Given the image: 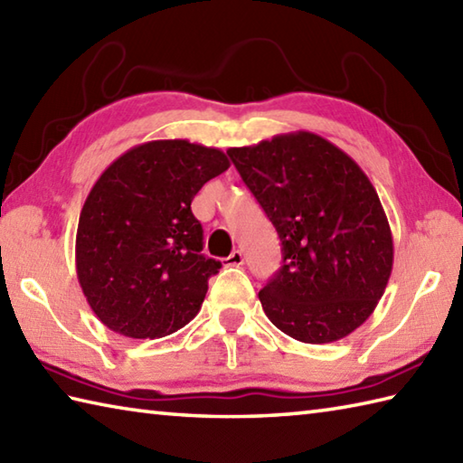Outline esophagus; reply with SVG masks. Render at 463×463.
<instances>
[{
    "label": "esophagus",
    "instance_id": "esophagus-1",
    "mask_svg": "<svg viewBox=\"0 0 463 463\" xmlns=\"http://www.w3.org/2000/svg\"><path fill=\"white\" fill-rule=\"evenodd\" d=\"M242 262H244V252L242 250H232L231 252V257L229 259H226V265H232V267H241L242 265Z\"/></svg>",
    "mask_w": 463,
    "mask_h": 463
}]
</instances>
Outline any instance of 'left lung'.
Instances as JSON below:
<instances>
[{"label":"left lung","mask_w":463,"mask_h":463,"mask_svg":"<svg viewBox=\"0 0 463 463\" xmlns=\"http://www.w3.org/2000/svg\"><path fill=\"white\" fill-rule=\"evenodd\" d=\"M226 154L283 244V267L259 293L262 311L297 341L347 337L375 311L393 269L371 180L349 154L303 130Z\"/></svg>","instance_id":"1"}]
</instances>
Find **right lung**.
Listing matches in <instances>:
<instances>
[{
	"label": "right lung",
	"instance_id": "obj_1",
	"mask_svg": "<svg viewBox=\"0 0 463 463\" xmlns=\"http://www.w3.org/2000/svg\"><path fill=\"white\" fill-rule=\"evenodd\" d=\"M231 166L226 154L188 140H152L124 152L90 190L76 234V273L108 329L154 339L201 311L221 262L203 255L190 203Z\"/></svg>",
	"mask_w": 463,
	"mask_h": 463
}]
</instances>
